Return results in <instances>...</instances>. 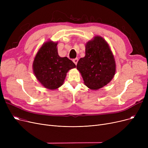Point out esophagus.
<instances>
[{
	"mask_svg": "<svg viewBox=\"0 0 148 148\" xmlns=\"http://www.w3.org/2000/svg\"><path fill=\"white\" fill-rule=\"evenodd\" d=\"M78 60H79L78 58H75V59H73V62H74V63L75 65H77V62H78Z\"/></svg>",
	"mask_w": 148,
	"mask_h": 148,
	"instance_id": "34e87169",
	"label": "esophagus"
}]
</instances>
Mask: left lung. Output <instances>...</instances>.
Instances as JSON below:
<instances>
[{
  "label": "left lung",
  "instance_id": "8db88e82",
  "mask_svg": "<svg viewBox=\"0 0 148 148\" xmlns=\"http://www.w3.org/2000/svg\"><path fill=\"white\" fill-rule=\"evenodd\" d=\"M116 62L110 46L101 36L85 44V56L79 59L77 69L86 86L98 90L109 83L116 73Z\"/></svg>",
  "mask_w": 148,
  "mask_h": 148
}]
</instances>
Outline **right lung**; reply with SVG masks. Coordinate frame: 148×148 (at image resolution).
<instances>
[{"label": "right lung", "mask_w": 148, "mask_h": 148, "mask_svg": "<svg viewBox=\"0 0 148 148\" xmlns=\"http://www.w3.org/2000/svg\"><path fill=\"white\" fill-rule=\"evenodd\" d=\"M58 42L49 40L38 50L32 64L34 74L42 86L56 90L64 84L66 73L76 67L67 57L61 58L58 51Z\"/></svg>", "instance_id": "right-lung-1"}]
</instances>
